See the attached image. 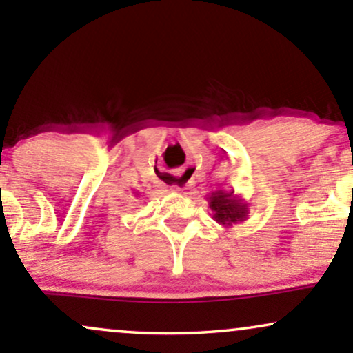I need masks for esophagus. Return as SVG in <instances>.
Returning a JSON list of instances; mask_svg holds the SVG:
<instances>
[{"label": "esophagus", "mask_w": 353, "mask_h": 353, "mask_svg": "<svg viewBox=\"0 0 353 353\" xmlns=\"http://www.w3.org/2000/svg\"><path fill=\"white\" fill-rule=\"evenodd\" d=\"M165 181L173 188H185L188 187L190 175L187 172H181V173H165Z\"/></svg>", "instance_id": "esophagus-1"}]
</instances>
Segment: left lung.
Returning a JSON list of instances; mask_svg holds the SVG:
<instances>
[{"label":"left lung","instance_id":"8db88e82","mask_svg":"<svg viewBox=\"0 0 353 353\" xmlns=\"http://www.w3.org/2000/svg\"><path fill=\"white\" fill-rule=\"evenodd\" d=\"M208 207L212 210V219L223 227H232L248 219V205L235 192H213L208 195Z\"/></svg>","mask_w":353,"mask_h":353}]
</instances>
